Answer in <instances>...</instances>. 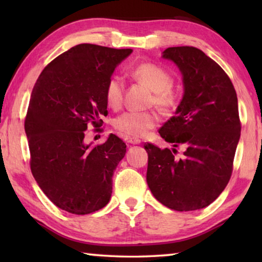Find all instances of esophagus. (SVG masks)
<instances>
[{
  "mask_svg": "<svg viewBox=\"0 0 262 262\" xmlns=\"http://www.w3.org/2000/svg\"><path fill=\"white\" fill-rule=\"evenodd\" d=\"M127 142L129 144H140L141 141L139 139H136V137H129V139H127Z\"/></svg>",
  "mask_w": 262,
  "mask_h": 262,
  "instance_id": "34e87169",
  "label": "esophagus"
}]
</instances>
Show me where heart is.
Returning a JSON list of instances; mask_svg holds the SVG:
<instances>
[{"label":"heart","instance_id":"heart-1","mask_svg":"<svg viewBox=\"0 0 262 262\" xmlns=\"http://www.w3.org/2000/svg\"><path fill=\"white\" fill-rule=\"evenodd\" d=\"M132 76L152 91L151 104L163 113H170L179 105V95L172 88V77L165 69L158 64L144 62L137 64L132 70ZM125 83L123 79L113 75L108 78L105 86V99L112 108L122 105ZM158 123V117L152 112H127L114 120V128L123 136L143 137L154 129Z\"/></svg>","mask_w":262,"mask_h":262}]
</instances>
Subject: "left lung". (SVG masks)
I'll list each match as a JSON object with an SVG mask.
<instances>
[{"instance_id": "8db88e82", "label": "left lung", "mask_w": 262, "mask_h": 262, "mask_svg": "<svg viewBox=\"0 0 262 262\" xmlns=\"http://www.w3.org/2000/svg\"><path fill=\"white\" fill-rule=\"evenodd\" d=\"M164 59L178 66L184 96L159 134L171 149L147 143V183L154 196L170 209L190 211L214 202L231 178L241 137L238 99L231 79L199 48L168 47ZM183 145L184 156L175 157Z\"/></svg>"}]
</instances>
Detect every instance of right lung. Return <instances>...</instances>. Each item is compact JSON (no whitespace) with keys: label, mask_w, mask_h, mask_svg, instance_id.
I'll use <instances>...</instances> for the list:
<instances>
[{"label":"right lung","mask_w":262,"mask_h":262,"mask_svg":"<svg viewBox=\"0 0 262 262\" xmlns=\"http://www.w3.org/2000/svg\"><path fill=\"white\" fill-rule=\"evenodd\" d=\"M132 52L81 43L48 63L34 84L24 123L30 166L39 187L62 210L86 215L110 201L125 142L113 134L97 145L84 139L90 125L100 130V117L107 115L106 83Z\"/></svg>","instance_id":"add662e5"}]
</instances>
